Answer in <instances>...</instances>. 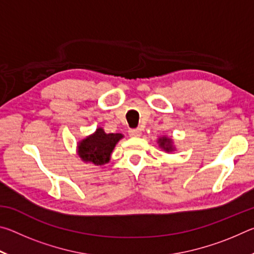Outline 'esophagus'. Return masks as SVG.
<instances>
[{"label": "esophagus", "mask_w": 254, "mask_h": 254, "mask_svg": "<svg viewBox=\"0 0 254 254\" xmlns=\"http://www.w3.org/2000/svg\"><path fill=\"white\" fill-rule=\"evenodd\" d=\"M128 134H130V136L132 137H137V136H141V134H142V130L141 128H131L130 131H128Z\"/></svg>", "instance_id": "1"}]
</instances>
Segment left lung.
Masks as SVG:
<instances>
[{
    "mask_svg": "<svg viewBox=\"0 0 254 254\" xmlns=\"http://www.w3.org/2000/svg\"><path fill=\"white\" fill-rule=\"evenodd\" d=\"M157 142L159 144V148L162 149L163 151L167 152V153L176 151L174 140L171 139V137H168L167 135H162L157 140Z\"/></svg>",
    "mask_w": 254,
    "mask_h": 254,
    "instance_id": "1",
    "label": "left lung"
}]
</instances>
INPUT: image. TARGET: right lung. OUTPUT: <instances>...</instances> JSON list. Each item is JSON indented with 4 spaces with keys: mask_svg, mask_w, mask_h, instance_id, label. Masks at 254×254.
Listing matches in <instances>:
<instances>
[{
    "mask_svg": "<svg viewBox=\"0 0 254 254\" xmlns=\"http://www.w3.org/2000/svg\"><path fill=\"white\" fill-rule=\"evenodd\" d=\"M123 137L121 133H106L103 127H97L77 143V154L85 163L103 166L111 160L115 145Z\"/></svg>",
    "mask_w": 254,
    "mask_h": 254,
    "instance_id": "add662e5",
    "label": "right lung"
}]
</instances>
